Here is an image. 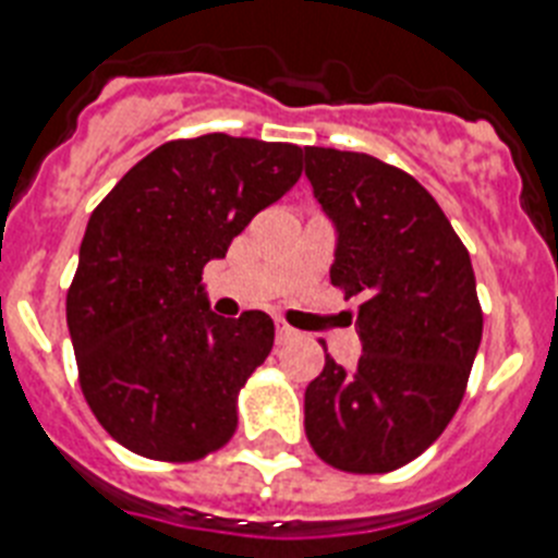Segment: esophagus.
<instances>
[{
	"instance_id": "34e87169",
	"label": "esophagus",
	"mask_w": 558,
	"mask_h": 558,
	"mask_svg": "<svg viewBox=\"0 0 558 558\" xmlns=\"http://www.w3.org/2000/svg\"><path fill=\"white\" fill-rule=\"evenodd\" d=\"M275 331H278V345H286V342H292V339L300 337L298 328H292L286 319H278L275 323Z\"/></svg>"
}]
</instances>
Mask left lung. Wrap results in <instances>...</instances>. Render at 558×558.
I'll return each instance as SVG.
<instances>
[{"mask_svg": "<svg viewBox=\"0 0 558 558\" xmlns=\"http://www.w3.org/2000/svg\"><path fill=\"white\" fill-rule=\"evenodd\" d=\"M306 177L337 225L331 283L362 300L365 348L353 371L326 353L306 387L308 444L339 472H396L433 447L466 393L483 337L472 258L429 191L396 165L312 145Z\"/></svg>", "mask_w": 558, "mask_h": 558, "instance_id": "obj_1", "label": "left lung"}]
</instances>
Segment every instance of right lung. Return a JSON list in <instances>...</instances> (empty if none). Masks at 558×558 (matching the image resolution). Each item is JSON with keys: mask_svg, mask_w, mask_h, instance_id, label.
I'll use <instances>...</instances> for the list:
<instances>
[{"mask_svg": "<svg viewBox=\"0 0 558 558\" xmlns=\"http://www.w3.org/2000/svg\"><path fill=\"white\" fill-rule=\"evenodd\" d=\"M300 173L298 145L202 134L154 148L92 210L66 326L86 404L120 447L193 463L235 435L275 323L213 314L202 272Z\"/></svg>", "mask_w": 558, "mask_h": 558, "instance_id": "right-lung-1", "label": "right lung"}]
</instances>
